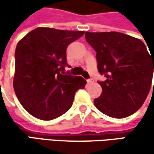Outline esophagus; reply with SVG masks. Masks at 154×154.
I'll use <instances>...</instances> for the list:
<instances>
[{
	"label": "esophagus",
	"mask_w": 154,
	"mask_h": 154,
	"mask_svg": "<svg viewBox=\"0 0 154 154\" xmlns=\"http://www.w3.org/2000/svg\"><path fill=\"white\" fill-rule=\"evenodd\" d=\"M93 83H94V79H93V78L87 79V84H93Z\"/></svg>",
	"instance_id": "34e87169"
}]
</instances>
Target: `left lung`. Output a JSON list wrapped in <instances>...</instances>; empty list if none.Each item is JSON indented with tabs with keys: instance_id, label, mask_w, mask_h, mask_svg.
I'll list each match as a JSON object with an SVG mask.
<instances>
[{
	"instance_id": "1",
	"label": "left lung",
	"mask_w": 154,
	"mask_h": 154,
	"mask_svg": "<svg viewBox=\"0 0 154 154\" xmlns=\"http://www.w3.org/2000/svg\"><path fill=\"white\" fill-rule=\"evenodd\" d=\"M85 40L96 51L99 73L106 77L98 81L103 93L94 99L95 107L115 119L134 114L149 94L154 54L141 40L119 32H85Z\"/></svg>"
}]
</instances>
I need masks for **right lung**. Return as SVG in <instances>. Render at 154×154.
<instances>
[{
	"label": "right lung",
	"instance_id": "add662e5",
	"mask_svg": "<svg viewBox=\"0 0 154 154\" xmlns=\"http://www.w3.org/2000/svg\"><path fill=\"white\" fill-rule=\"evenodd\" d=\"M84 31L38 27L17 45L13 86L24 109L34 117L51 120L72 106L75 94L85 86L82 77L65 73L66 51Z\"/></svg>",
	"mask_w": 154,
	"mask_h": 154
}]
</instances>
